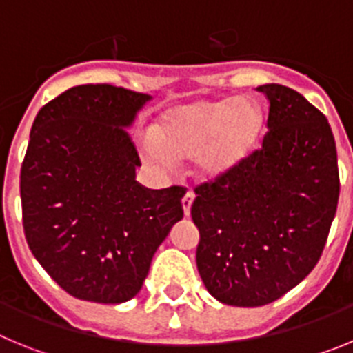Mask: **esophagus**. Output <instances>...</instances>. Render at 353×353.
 <instances>
[{"label": "esophagus", "mask_w": 353, "mask_h": 353, "mask_svg": "<svg viewBox=\"0 0 353 353\" xmlns=\"http://www.w3.org/2000/svg\"><path fill=\"white\" fill-rule=\"evenodd\" d=\"M194 192L192 191H187L182 198V207H183V214L189 215L191 214V207H192V201H194Z\"/></svg>", "instance_id": "obj_1"}]
</instances>
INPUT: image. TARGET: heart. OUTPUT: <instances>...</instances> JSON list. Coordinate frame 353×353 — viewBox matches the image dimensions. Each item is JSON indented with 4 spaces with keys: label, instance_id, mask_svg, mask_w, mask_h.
I'll use <instances>...</instances> for the list:
<instances>
[{
    "label": "heart",
    "instance_id": "heart-1",
    "mask_svg": "<svg viewBox=\"0 0 353 353\" xmlns=\"http://www.w3.org/2000/svg\"><path fill=\"white\" fill-rule=\"evenodd\" d=\"M263 130L260 105L248 97L192 101L168 109L150 127L152 141L141 145L150 164L194 161L199 179L214 182L254 152Z\"/></svg>",
    "mask_w": 353,
    "mask_h": 353
}]
</instances>
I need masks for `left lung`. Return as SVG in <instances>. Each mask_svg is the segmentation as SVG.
I'll return each instance as SVG.
<instances>
[{
    "instance_id": "left-lung-1",
    "label": "left lung",
    "mask_w": 353,
    "mask_h": 353,
    "mask_svg": "<svg viewBox=\"0 0 353 353\" xmlns=\"http://www.w3.org/2000/svg\"><path fill=\"white\" fill-rule=\"evenodd\" d=\"M267 134L235 171L194 189L196 265L212 297L270 304L297 286L325 248L339 198L329 121L295 90L263 84Z\"/></svg>"
}]
</instances>
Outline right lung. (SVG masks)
<instances>
[{
    "mask_svg": "<svg viewBox=\"0 0 353 353\" xmlns=\"http://www.w3.org/2000/svg\"><path fill=\"white\" fill-rule=\"evenodd\" d=\"M152 97L81 84L43 105L21 168L33 256L72 297L120 304L138 295L155 251L183 217V187L146 189L129 127Z\"/></svg>",
    "mask_w": 353,
    "mask_h": 353,
    "instance_id": "1",
    "label": "right lung"
}]
</instances>
